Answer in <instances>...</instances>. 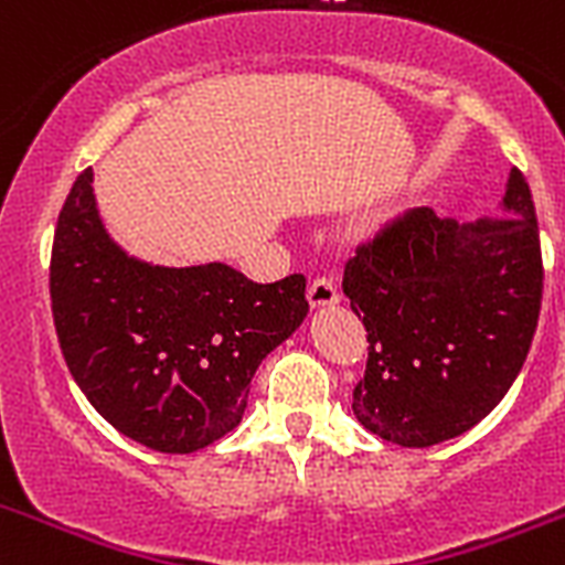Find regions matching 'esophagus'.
I'll list each match as a JSON object with an SVG mask.
<instances>
[{
  "mask_svg": "<svg viewBox=\"0 0 565 565\" xmlns=\"http://www.w3.org/2000/svg\"><path fill=\"white\" fill-rule=\"evenodd\" d=\"M339 302V291L328 277H319L313 279L311 286H308V306L313 311H322V308H331Z\"/></svg>",
  "mask_w": 565,
  "mask_h": 565,
  "instance_id": "obj_1",
  "label": "esophagus"
}]
</instances>
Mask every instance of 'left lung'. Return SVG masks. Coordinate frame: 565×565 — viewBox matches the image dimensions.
Masks as SVG:
<instances>
[{
  "label": "left lung",
  "instance_id": "1",
  "mask_svg": "<svg viewBox=\"0 0 565 565\" xmlns=\"http://www.w3.org/2000/svg\"><path fill=\"white\" fill-rule=\"evenodd\" d=\"M342 291L367 331L353 387L364 430L433 447L476 427L521 373L541 317V232L521 169L498 217L458 226L411 209L387 223L344 263Z\"/></svg>",
  "mask_w": 565,
  "mask_h": 565
}]
</instances>
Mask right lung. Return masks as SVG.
I'll return each mask as SVG.
<instances>
[{"label":"right lung","instance_id":"1","mask_svg":"<svg viewBox=\"0 0 565 565\" xmlns=\"http://www.w3.org/2000/svg\"><path fill=\"white\" fill-rule=\"evenodd\" d=\"M53 326L87 402L149 450H203L246 413L259 362L308 313L306 277L259 286L223 263L149 266L104 228L84 169L58 212Z\"/></svg>","mask_w":565,"mask_h":565}]
</instances>
